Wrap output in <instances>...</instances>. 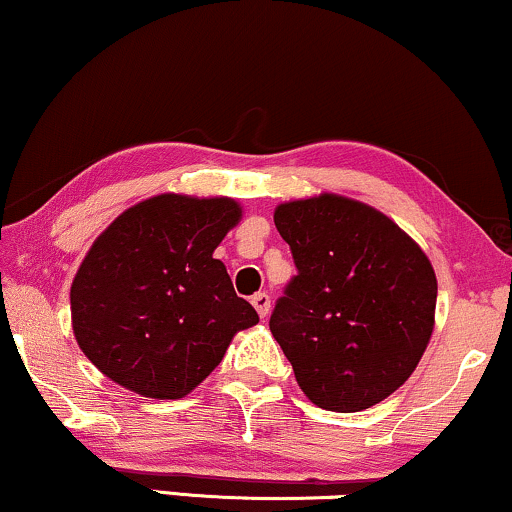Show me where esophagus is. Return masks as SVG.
I'll list each match as a JSON object with an SVG mask.
<instances>
[{"mask_svg": "<svg viewBox=\"0 0 512 512\" xmlns=\"http://www.w3.org/2000/svg\"><path fill=\"white\" fill-rule=\"evenodd\" d=\"M252 307H255L257 314L264 319V316H269L271 312V297L267 293H255L252 295Z\"/></svg>", "mask_w": 512, "mask_h": 512, "instance_id": "34e87169", "label": "esophagus"}]
</instances>
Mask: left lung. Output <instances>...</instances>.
Listing matches in <instances>:
<instances>
[{
	"mask_svg": "<svg viewBox=\"0 0 512 512\" xmlns=\"http://www.w3.org/2000/svg\"><path fill=\"white\" fill-rule=\"evenodd\" d=\"M274 224L297 276L269 328L297 385L328 411L380 404L416 371L435 328L428 255L383 212L335 193L281 203Z\"/></svg>",
	"mask_w": 512,
	"mask_h": 512,
	"instance_id": "8db88e82",
	"label": "left lung"
}]
</instances>
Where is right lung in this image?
<instances>
[{
    "instance_id": "1",
    "label": "right lung",
    "mask_w": 512,
    "mask_h": 512,
    "mask_svg": "<svg viewBox=\"0 0 512 512\" xmlns=\"http://www.w3.org/2000/svg\"><path fill=\"white\" fill-rule=\"evenodd\" d=\"M241 212L234 198L160 193L96 238L70 286V316L106 378L141 397H186L260 321L212 257Z\"/></svg>"
}]
</instances>
